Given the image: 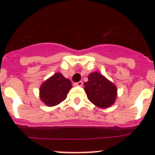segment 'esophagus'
Listing matches in <instances>:
<instances>
[{
	"mask_svg": "<svg viewBox=\"0 0 155 155\" xmlns=\"http://www.w3.org/2000/svg\"><path fill=\"white\" fill-rule=\"evenodd\" d=\"M74 85L76 86V87H82V85H83V82L82 81L77 82V83H74Z\"/></svg>",
	"mask_w": 155,
	"mask_h": 155,
	"instance_id": "1",
	"label": "esophagus"
}]
</instances>
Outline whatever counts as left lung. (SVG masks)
Wrapping results in <instances>:
<instances>
[{
  "label": "left lung",
  "instance_id": "8db88e82",
  "mask_svg": "<svg viewBox=\"0 0 155 155\" xmlns=\"http://www.w3.org/2000/svg\"><path fill=\"white\" fill-rule=\"evenodd\" d=\"M84 82V91L91 103L98 107H110L117 98V88L113 82L97 71L91 72Z\"/></svg>",
  "mask_w": 155,
  "mask_h": 155
}]
</instances>
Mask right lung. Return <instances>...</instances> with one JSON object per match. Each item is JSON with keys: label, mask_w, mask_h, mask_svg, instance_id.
Wrapping results in <instances>:
<instances>
[{"label": "right lung", "mask_w": 155, "mask_h": 155, "mask_svg": "<svg viewBox=\"0 0 155 155\" xmlns=\"http://www.w3.org/2000/svg\"><path fill=\"white\" fill-rule=\"evenodd\" d=\"M71 87V81L57 72L41 84L39 98L47 106H54L66 99Z\"/></svg>", "instance_id": "1"}]
</instances>
